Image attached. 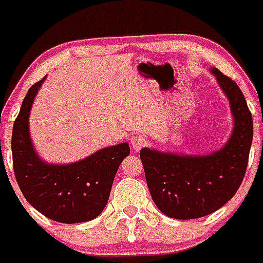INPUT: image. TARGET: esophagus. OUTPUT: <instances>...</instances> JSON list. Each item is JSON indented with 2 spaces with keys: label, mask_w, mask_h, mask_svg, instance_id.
Returning <instances> with one entry per match:
<instances>
[{
  "label": "esophagus",
  "mask_w": 263,
  "mask_h": 263,
  "mask_svg": "<svg viewBox=\"0 0 263 263\" xmlns=\"http://www.w3.org/2000/svg\"><path fill=\"white\" fill-rule=\"evenodd\" d=\"M131 145L132 147L135 148L136 151L141 150L142 147H145L147 145V140L145 139L142 135H136V136L131 137Z\"/></svg>",
  "instance_id": "esophagus-1"
}]
</instances>
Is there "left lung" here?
I'll return each instance as SVG.
<instances>
[{"instance_id": "obj_1", "label": "left lung", "mask_w": 263, "mask_h": 263, "mask_svg": "<svg viewBox=\"0 0 263 263\" xmlns=\"http://www.w3.org/2000/svg\"><path fill=\"white\" fill-rule=\"evenodd\" d=\"M229 100L233 129L224 146L205 155L140 151L147 187L155 205L173 219L206 216L224 206L245 178L253 139V121L240 89L216 67L210 68Z\"/></svg>"}]
</instances>
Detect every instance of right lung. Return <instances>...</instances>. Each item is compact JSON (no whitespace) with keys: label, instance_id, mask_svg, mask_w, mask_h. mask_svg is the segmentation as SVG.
Returning <instances> with one entry per match:
<instances>
[{"label":"right lung","instance_id":"add662e5","mask_svg":"<svg viewBox=\"0 0 263 263\" xmlns=\"http://www.w3.org/2000/svg\"><path fill=\"white\" fill-rule=\"evenodd\" d=\"M47 76L28 90L12 128V161L24 197L44 216L76 224L95 219L109 198L119 165L129 155L127 142L103 147L87 158L68 164L43 160L29 131V117L38 90Z\"/></svg>","mask_w":263,"mask_h":263}]
</instances>
